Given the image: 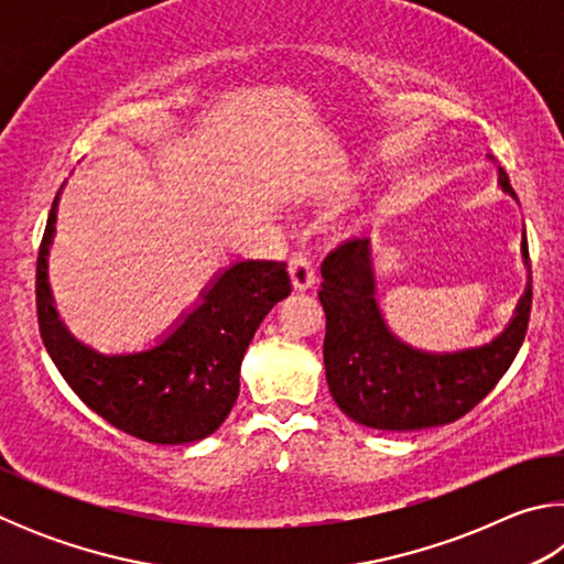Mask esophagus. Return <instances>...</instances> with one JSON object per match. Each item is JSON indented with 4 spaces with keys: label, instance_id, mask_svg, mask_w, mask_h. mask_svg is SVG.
Segmentation results:
<instances>
[{
    "label": "esophagus",
    "instance_id": "1",
    "mask_svg": "<svg viewBox=\"0 0 564 564\" xmlns=\"http://www.w3.org/2000/svg\"><path fill=\"white\" fill-rule=\"evenodd\" d=\"M291 279L295 291H308L316 283V265L301 251L291 256Z\"/></svg>",
    "mask_w": 564,
    "mask_h": 564
}]
</instances>
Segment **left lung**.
<instances>
[{
  "label": "left lung",
  "mask_w": 564,
  "mask_h": 564,
  "mask_svg": "<svg viewBox=\"0 0 564 564\" xmlns=\"http://www.w3.org/2000/svg\"><path fill=\"white\" fill-rule=\"evenodd\" d=\"M498 184L518 202L502 169ZM522 261L528 285L502 333L475 348L431 352L388 328L376 299L370 236L333 248L321 265L318 299L326 311V380L343 413L376 431H425L470 413L498 386L528 333L532 279L524 234Z\"/></svg>",
  "instance_id": "obj_1"
}]
</instances>
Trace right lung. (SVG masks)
<instances>
[{
	"mask_svg": "<svg viewBox=\"0 0 564 564\" xmlns=\"http://www.w3.org/2000/svg\"><path fill=\"white\" fill-rule=\"evenodd\" d=\"M59 194L36 259V316L54 366L74 393L119 431L159 445L204 441L231 413L241 388V360L253 333L273 305L291 293L285 263H231L206 283L198 301L154 346L107 356L74 338L54 305L50 248Z\"/></svg>",
	"mask_w": 564,
	"mask_h": 564,
	"instance_id": "obj_1",
	"label": "right lung"
}]
</instances>
